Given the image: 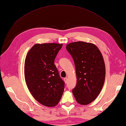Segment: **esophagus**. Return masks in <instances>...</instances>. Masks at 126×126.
Returning a JSON list of instances; mask_svg holds the SVG:
<instances>
[{
	"instance_id": "obj_1",
	"label": "esophagus",
	"mask_w": 126,
	"mask_h": 126,
	"mask_svg": "<svg viewBox=\"0 0 126 126\" xmlns=\"http://www.w3.org/2000/svg\"><path fill=\"white\" fill-rule=\"evenodd\" d=\"M63 80H64V81L66 83H67V81H68V78H64V79H63Z\"/></svg>"
}]
</instances>
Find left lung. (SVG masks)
Returning a JSON list of instances; mask_svg holds the SVG:
<instances>
[{"label": "left lung", "mask_w": 126, "mask_h": 126, "mask_svg": "<svg viewBox=\"0 0 126 126\" xmlns=\"http://www.w3.org/2000/svg\"><path fill=\"white\" fill-rule=\"evenodd\" d=\"M66 49L73 58L77 76L72 94L79 104L88 105L98 97L104 85V58L99 49L92 43L74 42L67 45Z\"/></svg>", "instance_id": "8db88e82"}]
</instances>
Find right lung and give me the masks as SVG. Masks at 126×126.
<instances>
[{"instance_id": "add662e5", "label": "right lung", "mask_w": 126, "mask_h": 126, "mask_svg": "<svg viewBox=\"0 0 126 126\" xmlns=\"http://www.w3.org/2000/svg\"><path fill=\"white\" fill-rule=\"evenodd\" d=\"M62 46L56 43L35 44L25 59L24 74L28 88L38 102L49 107L58 104L64 91V82L54 64Z\"/></svg>"}]
</instances>
